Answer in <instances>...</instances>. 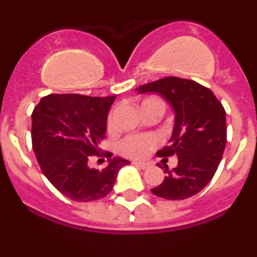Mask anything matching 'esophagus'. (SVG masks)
Masks as SVG:
<instances>
[{
	"instance_id": "34e87169",
	"label": "esophagus",
	"mask_w": 257,
	"mask_h": 257,
	"mask_svg": "<svg viewBox=\"0 0 257 257\" xmlns=\"http://www.w3.org/2000/svg\"><path fill=\"white\" fill-rule=\"evenodd\" d=\"M133 165H135V166H139L140 169H143V170H145V169H148V165H147V163H142V162H133Z\"/></svg>"
}]
</instances>
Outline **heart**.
<instances>
[{"label": "heart", "mask_w": 257, "mask_h": 257, "mask_svg": "<svg viewBox=\"0 0 257 257\" xmlns=\"http://www.w3.org/2000/svg\"><path fill=\"white\" fill-rule=\"evenodd\" d=\"M148 105H162L165 104L158 97H149L142 103V109ZM115 127V112H112L108 117V128L113 130ZM160 144L158 136L153 134H138V135H128L122 139L118 144V151L124 157L134 158V160H142L148 156L149 152L153 151L157 145Z\"/></svg>", "instance_id": "obj_1"}]
</instances>
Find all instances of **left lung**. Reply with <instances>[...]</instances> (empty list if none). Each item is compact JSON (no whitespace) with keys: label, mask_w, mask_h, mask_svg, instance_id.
<instances>
[{"label":"left lung","mask_w":257,"mask_h":257,"mask_svg":"<svg viewBox=\"0 0 257 257\" xmlns=\"http://www.w3.org/2000/svg\"><path fill=\"white\" fill-rule=\"evenodd\" d=\"M136 91L160 94L175 112L170 144L157 156H178V166L169 170L165 165V180L152 193L172 201L194 196L210 183L222 158L226 144L225 109L210 88L192 79L165 77L139 86Z\"/></svg>","instance_id":"left-lung-1"}]
</instances>
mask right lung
<instances>
[{
    "label": "right lung",
    "instance_id": "obj_1",
    "mask_svg": "<svg viewBox=\"0 0 257 257\" xmlns=\"http://www.w3.org/2000/svg\"><path fill=\"white\" fill-rule=\"evenodd\" d=\"M115 96L50 94L32 113V145L50 183L68 198L91 202L112 192L118 171L128 161L114 157L103 170L90 169V157H112L99 152L105 138L106 118Z\"/></svg>",
    "mask_w": 257,
    "mask_h": 257
}]
</instances>
